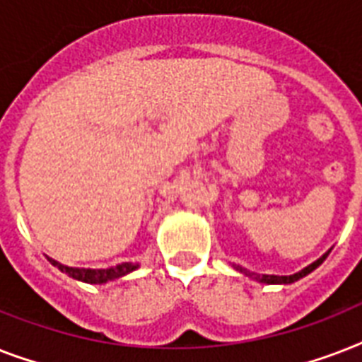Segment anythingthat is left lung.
Wrapping results in <instances>:
<instances>
[{
  "mask_svg": "<svg viewBox=\"0 0 362 362\" xmlns=\"http://www.w3.org/2000/svg\"><path fill=\"white\" fill-rule=\"evenodd\" d=\"M331 253V250L327 253H323L317 261H314L312 264H308V267H304L303 270H298V272H295V274L291 276H274V274H255V272H250V270L242 269V267H235L237 270H240V272H244L246 276H250V278H255V280H259L261 284H293V281L300 280V278H304V276H308L312 270H315L317 267H320L323 261L327 259V255Z\"/></svg>",
  "mask_w": 362,
  "mask_h": 362,
  "instance_id": "8db88e82",
  "label": "left lung"
}]
</instances>
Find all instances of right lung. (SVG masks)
<instances>
[{"mask_svg": "<svg viewBox=\"0 0 362 362\" xmlns=\"http://www.w3.org/2000/svg\"><path fill=\"white\" fill-rule=\"evenodd\" d=\"M48 261L59 269L62 272H65L71 278H75V280L86 281V284H107L110 280H118L122 276L129 274L135 269H139V264L136 263H122L116 264V267H110V269H76V267H67V264L58 263L56 259H50Z\"/></svg>", "mask_w": 362, "mask_h": 362, "instance_id": "obj_1", "label": "right lung"}]
</instances>
